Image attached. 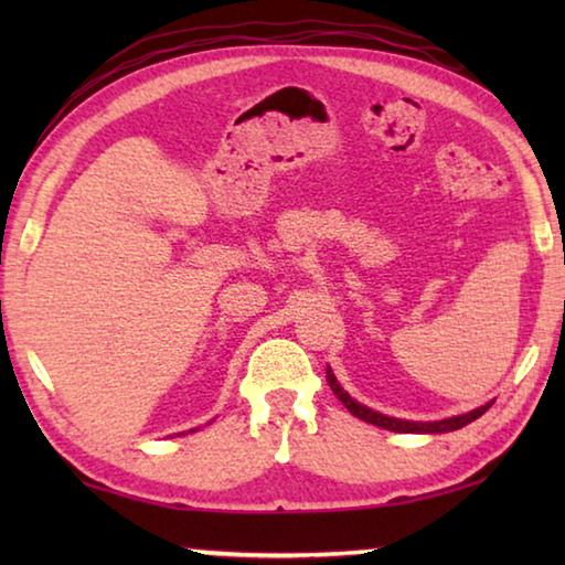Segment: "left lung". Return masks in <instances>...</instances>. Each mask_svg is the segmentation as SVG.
<instances>
[{
	"mask_svg": "<svg viewBox=\"0 0 565 565\" xmlns=\"http://www.w3.org/2000/svg\"><path fill=\"white\" fill-rule=\"evenodd\" d=\"M327 381H329V386H331L333 394L339 396L341 404L347 406L353 416L361 418V420H366V424H374L379 428H386V431H394V434H448V431H456V428H463V426L471 424V420H476L478 416H483L486 411H489L491 404H493V401H489V404H483V406H478L473 411H468V414L441 418V420H406V418H394V416L379 414V411L359 404L356 398H351L347 391L341 388L337 376H333L331 366H327Z\"/></svg>",
	"mask_w": 565,
	"mask_h": 565,
	"instance_id": "8db88e82",
	"label": "left lung"
}]
</instances>
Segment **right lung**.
Here are the masks:
<instances>
[{
  "instance_id": "1",
  "label": "right lung",
  "mask_w": 565,
  "mask_h": 565,
  "mask_svg": "<svg viewBox=\"0 0 565 565\" xmlns=\"http://www.w3.org/2000/svg\"><path fill=\"white\" fill-rule=\"evenodd\" d=\"M191 431H199V428H191ZM181 436H184V434H181Z\"/></svg>"
}]
</instances>
